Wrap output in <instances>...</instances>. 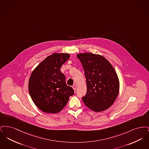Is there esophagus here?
Returning a JSON list of instances; mask_svg holds the SVG:
<instances>
[{
	"label": "esophagus",
	"mask_w": 149,
	"mask_h": 149,
	"mask_svg": "<svg viewBox=\"0 0 149 149\" xmlns=\"http://www.w3.org/2000/svg\"><path fill=\"white\" fill-rule=\"evenodd\" d=\"M72 88H73V89H74V91H76V89H77V85H72Z\"/></svg>",
	"instance_id": "34e87169"
}]
</instances>
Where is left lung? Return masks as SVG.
<instances>
[{"label": "left lung", "mask_w": 149, "mask_h": 149, "mask_svg": "<svg viewBox=\"0 0 149 149\" xmlns=\"http://www.w3.org/2000/svg\"><path fill=\"white\" fill-rule=\"evenodd\" d=\"M85 73L86 93L81 98L85 106L94 112L104 111L117 98L119 80L112 65L104 57L92 53L78 54Z\"/></svg>", "instance_id": "1"}]
</instances>
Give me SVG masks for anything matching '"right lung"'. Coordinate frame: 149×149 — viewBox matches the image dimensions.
Wrapping results in <instances>:
<instances>
[{
	"label": "right lung",
	"instance_id": "obj_1",
	"mask_svg": "<svg viewBox=\"0 0 149 149\" xmlns=\"http://www.w3.org/2000/svg\"><path fill=\"white\" fill-rule=\"evenodd\" d=\"M69 57L68 54L54 53L47 57L31 75L29 94L36 106L45 113L60 112L74 94L60 71V68Z\"/></svg>",
	"mask_w": 149,
	"mask_h": 149
}]
</instances>
